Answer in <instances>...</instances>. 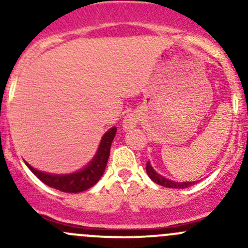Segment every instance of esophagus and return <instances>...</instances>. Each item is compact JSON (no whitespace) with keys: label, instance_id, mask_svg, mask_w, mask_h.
Here are the masks:
<instances>
[{"label":"esophagus","instance_id":"obj_1","mask_svg":"<svg viewBox=\"0 0 248 248\" xmlns=\"http://www.w3.org/2000/svg\"><path fill=\"white\" fill-rule=\"evenodd\" d=\"M139 121H140V115L138 114V112H136V111L129 112V114H127L126 116H124L122 126H124V128L126 129V131H128V129L134 128V127L138 124Z\"/></svg>","mask_w":248,"mask_h":248}]
</instances>
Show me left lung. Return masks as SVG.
<instances>
[{
  "label": "left lung",
  "mask_w": 248,
  "mask_h": 248,
  "mask_svg": "<svg viewBox=\"0 0 248 248\" xmlns=\"http://www.w3.org/2000/svg\"><path fill=\"white\" fill-rule=\"evenodd\" d=\"M146 172L152 181H155L156 184L161 185V186L168 187V188H187V187H189V186H192V185L196 184V181H193V182H175V181H171V180L166 179V177L161 176V175L157 174V172L154 170V168H152L149 161H147V163H146Z\"/></svg>",
  "instance_id": "1"
}]
</instances>
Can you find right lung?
Returning a JSON list of instances; mask_svg holds the SVG:
<instances>
[{
    "label": "right lung",
    "instance_id": "right-lung-1",
    "mask_svg": "<svg viewBox=\"0 0 248 248\" xmlns=\"http://www.w3.org/2000/svg\"><path fill=\"white\" fill-rule=\"evenodd\" d=\"M115 134H116V127H112L102 138L98 151H97L96 156L92 159L91 163L85 169L74 172V174L51 175L36 170L29 164H27V167L42 182H44L49 187L56 188L61 192H66V193L84 192L93 186L94 184H97V181L101 179L104 170H106L107 162H108L110 155V146H111Z\"/></svg>",
    "mask_w": 248,
    "mask_h": 248
}]
</instances>
